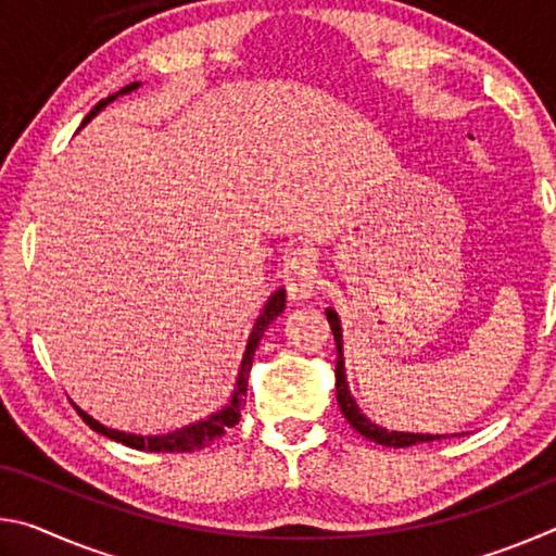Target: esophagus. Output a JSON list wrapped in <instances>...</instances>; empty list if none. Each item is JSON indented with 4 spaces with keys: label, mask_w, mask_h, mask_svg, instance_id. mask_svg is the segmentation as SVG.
I'll use <instances>...</instances> for the list:
<instances>
[{
    "label": "esophagus",
    "mask_w": 556,
    "mask_h": 556,
    "mask_svg": "<svg viewBox=\"0 0 556 556\" xmlns=\"http://www.w3.org/2000/svg\"><path fill=\"white\" fill-rule=\"evenodd\" d=\"M285 287L289 299H308L316 289V255L308 248H294L285 262Z\"/></svg>",
    "instance_id": "1"
}]
</instances>
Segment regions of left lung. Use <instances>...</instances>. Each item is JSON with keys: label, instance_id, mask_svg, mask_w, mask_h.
Returning <instances> with one entry per match:
<instances>
[{"label": "left lung", "instance_id": "left-lung-1", "mask_svg": "<svg viewBox=\"0 0 556 556\" xmlns=\"http://www.w3.org/2000/svg\"><path fill=\"white\" fill-rule=\"evenodd\" d=\"M328 316V324H331V331H333V341H336V397H338V407H341L343 417L348 419V425H351L355 431H361L365 439L375 441V444H382V446H394V448H402V446H412V444H419V441H434L441 437H431V434H404V431H388V429H380L375 427L372 421L361 414L357 409V404L353 402L351 392H348V382H345V370H343V338H341V324H338V316L333 308H328L326 312Z\"/></svg>", "mask_w": 556, "mask_h": 556}]
</instances>
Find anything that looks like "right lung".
Listing matches in <instances>:
<instances>
[{"instance_id":"obj_1","label":"right lung","mask_w":556,"mask_h":556,"mask_svg":"<svg viewBox=\"0 0 556 556\" xmlns=\"http://www.w3.org/2000/svg\"><path fill=\"white\" fill-rule=\"evenodd\" d=\"M139 83H129V86L122 88L119 92H115V96H110L105 100H100L96 108L90 110V115L86 117V122H90L92 117L98 115V112L108 105V102L115 100L117 96H125V92H131L137 90ZM83 122V125H86ZM285 289H279L277 294H271L265 312H262V316L257 318L255 328H252L250 333V341H248V351H244V357H242V365H240V375H238V382H235V392H232V400L225 409H220L218 414H213V417L203 419V421H195V425L186 427V429H176L172 431V434L166 437H135V434H125V431H117V429H108L102 427L100 421H96L92 417H88L86 412H83L80 407L78 414L83 417V421L92 429L98 431V434L108 437V439H115L119 441V444H125L129 448H139V451H156V454H191V451H199V448H205L215 444V441L225 437V431H228L230 427H235L240 421V409H242V397L248 394V380H250V370H252V357H255V351H257V343L262 333H265V328L275 321V318L285 312Z\"/></svg>"}]
</instances>
